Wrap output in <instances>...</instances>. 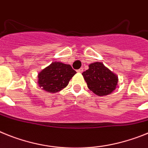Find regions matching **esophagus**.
<instances>
[{"label": "esophagus", "instance_id": "1", "mask_svg": "<svg viewBox=\"0 0 148 148\" xmlns=\"http://www.w3.org/2000/svg\"><path fill=\"white\" fill-rule=\"evenodd\" d=\"M83 68H80V69H78V70H77V72L78 73H82V72H83Z\"/></svg>", "mask_w": 148, "mask_h": 148}]
</instances>
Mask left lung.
I'll return each mask as SVG.
<instances>
[{
    "instance_id": "obj_1",
    "label": "left lung",
    "mask_w": 148,
    "mask_h": 148,
    "mask_svg": "<svg viewBox=\"0 0 148 148\" xmlns=\"http://www.w3.org/2000/svg\"><path fill=\"white\" fill-rule=\"evenodd\" d=\"M82 74L88 88L97 96L111 94L116 88L119 81L116 74L98 62L90 64L88 70Z\"/></svg>"
}]
</instances>
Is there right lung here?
I'll return each instance as SVG.
<instances>
[{"mask_svg":"<svg viewBox=\"0 0 148 148\" xmlns=\"http://www.w3.org/2000/svg\"><path fill=\"white\" fill-rule=\"evenodd\" d=\"M76 73L70 65L53 62L38 73V83L46 92L56 93L68 86Z\"/></svg>","mask_w":148,"mask_h":148,"instance_id":"right-lung-1","label":"right lung"}]
</instances>
